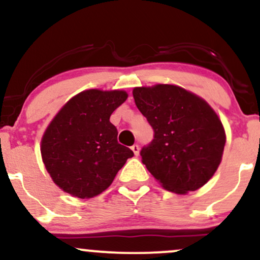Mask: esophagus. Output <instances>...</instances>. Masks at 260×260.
<instances>
[{
  "instance_id": "esophagus-1",
  "label": "esophagus",
  "mask_w": 260,
  "mask_h": 260,
  "mask_svg": "<svg viewBox=\"0 0 260 260\" xmlns=\"http://www.w3.org/2000/svg\"><path fill=\"white\" fill-rule=\"evenodd\" d=\"M131 149H132V151L134 153V155H136V156H138V154H139V145L138 144H134V145H132V147H131Z\"/></svg>"
}]
</instances>
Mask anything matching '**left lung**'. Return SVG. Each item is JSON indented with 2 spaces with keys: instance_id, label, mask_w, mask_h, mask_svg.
I'll return each mask as SVG.
<instances>
[{
  "instance_id": "1",
  "label": "left lung",
  "mask_w": 260,
  "mask_h": 260,
  "mask_svg": "<svg viewBox=\"0 0 260 260\" xmlns=\"http://www.w3.org/2000/svg\"><path fill=\"white\" fill-rule=\"evenodd\" d=\"M133 98L154 131V139L140 150L149 172L180 194L204 186L219 168L226 142L214 110L176 85L134 88Z\"/></svg>"
}]
</instances>
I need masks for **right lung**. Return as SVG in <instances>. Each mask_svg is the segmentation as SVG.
Returning a JSON list of instances; mask_svg holds the SVG:
<instances>
[{"label":"right lung","instance_id":"obj_1","mask_svg":"<svg viewBox=\"0 0 260 260\" xmlns=\"http://www.w3.org/2000/svg\"><path fill=\"white\" fill-rule=\"evenodd\" d=\"M122 90L90 89L62 107L41 140V156L53 182L77 198L100 194L133 156L117 142L110 116L127 99Z\"/></svg>","mask_w":260,"mask_h":260}]
</instances>
